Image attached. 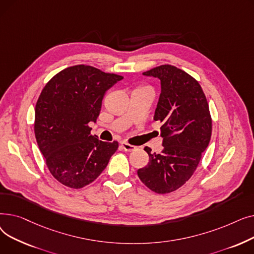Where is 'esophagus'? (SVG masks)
I'll return each instance as SVG.
<instances>
[{
    "label": "esophagus",
    "mask_w": 254,
    "mask_h": 254,
    "mask_svg": "<svg viewBox=\"0 0 254 254\" xmlns=\"http://www.w3.org/2000/svg\"><path fill=\"white\" fill-rule=\"evenodd\" d=\"M122 146H123L124 150H126V151H134V150L137 148L136 146L130 145V144H128L127 142H122Z\"/></svg>",
    "instance_id": "esophagus-1"
}]
</instances>
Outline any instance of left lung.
Masks as SVG:
<instances>
[{
    "label": "left lung",
    "mask_w": 254,
    "mask_h": 254,
    "mask_svg": "<svg viewBox=\"0 0 254 254\" xmlns=\"http://www.w3.org/2000/svg\"><path fill=\"white\" fill-rule=\"evenodd\" d=\"M143 75L158 78L161 95L154 120L162 123V153H151L148 165L138 170L140 180L157 193L172 192L188 181L208 147L212 120L205 93L194 78L171 64Z\"/></svg>",
    "instance_id": "obj_1"
}]
</instances>
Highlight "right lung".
Listing matches in <instances>:
<instances>
[{
	"label": "right lung",
	"mask_w": 254,
	"mask_h": 254,
	"mask_svg": "<svg viewBox=\"0 0 254 254\" xmlns=\"http://www.w3.org/2000/svg\"><path fill=\"white\" fill-rule=\"evenodd\" d=\"M124 79L90 65L66 68L50 79L35 108V136L51 175L71 189L95 181L118 148L90 135L106 91Z\"/></svg>",
	"instance_id": "obj_1"
}]
</instances>
